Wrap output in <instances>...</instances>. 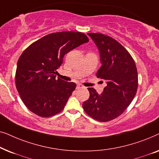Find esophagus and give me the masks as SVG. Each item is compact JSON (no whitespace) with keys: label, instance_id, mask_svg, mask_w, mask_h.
Listing matches in <instances>:
<instances>
[{"label":"esophagus","instance_id":"esophagus-1","mask_svg":"<svg viewBox=\"0 0 159 159\" xmlns=\"http://www.w3.org/2000/svg\"><path fill=\"white\" fill-rule=\"evenodd\" d=\"M84 88V86L81 84H78L77 85V89H81V88Z\"/></svg>","mask_w":159,"mask_h":159}]
</instances>
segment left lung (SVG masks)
I'll return each instance as SVG.
<instances>
[{"mask_svg":"<svg viewBox=\"0 0 159 159\" xmlns=\"http://www.w3.org/2000/svg\"><path fill=\"white\" fill-rule=\"evenodd\" d=\"M88 34L100 52L102 65L96 76L106 80V86L101 94L88 88L90 98L82 107L92 118L105 122L120 116L131 103L138 90V71L131 55L118 41L101 33Z\"/></svg>","mask_w":159,"mask_h":159,"instance_id":"obj_1","label":"left lung"}]
</instances>
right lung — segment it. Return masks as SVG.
I'll use <instances>...</instances> for the list:
<instances>
[{"label":"right lung","mask_w":159,"mask_h":159,"mask_svg":"<svg viewBox=\"0 0 159 159\" xmlns=\"http://www.w3.org/2000/svg\"><path fill=\"white\" fill-rule=\"evenodd\" d=\"M88 41L82 32H59L44 36L25 50L17 62L15 80L29 110L50 117L64 109L76 84L56 80V70L65 54Z\"/></svg>","instance_id":"1"}]
</instances>
